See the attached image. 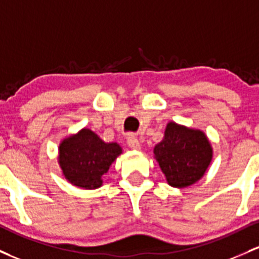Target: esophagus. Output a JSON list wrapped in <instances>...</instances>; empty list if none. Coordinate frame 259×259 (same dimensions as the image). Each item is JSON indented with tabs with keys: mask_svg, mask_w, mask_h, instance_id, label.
Here are the masks:
<instances>
[{
	"mask_svg": "<svg viewBox=\"0 0 259 259\" xmlns=\"http://www.w3.org/2000/svg\"><path fill=\"white\" fill-rule=\"evenodd\" d=\"M127 144H128L130 148H132L135 150L141 149V143H139L138 138L133 135H128V137H127Z\"/></svg>",
	"mask_w": 259,
	"mask_h": 259,
	"instance_id": "obj_1",
	"label": "esophagus"
}]
</instances>
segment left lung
Here are the masks:
<instances>
[{"mask_svg":"<svg viewBox=\"0 0 259 259\" xmlns=\"http://www.w3.org/2000/svg\"><path fill=\"white\" fill-rule=\"evenodd\" d=\"M167 184L185 188L203 177L213 158V149L204 132L168 122L164 138L154 148Z\"/></svg>","mask_w":259,"mask_h":259,"instance_id":"obj_1","label":"left lung"}]
</instances>
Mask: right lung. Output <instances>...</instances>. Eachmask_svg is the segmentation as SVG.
I'll return each mask as SVG.
<instances>
[{
	"instance_id": "right-lung-1",
	"label": "right lung",
	"mask_w": 259,
	"mask_h": 259,
	"mask_svg": "<svg viewBox=\"0 0 259 259\" xmlns=\"http://www.w3.org/2000/svg\"><path fill=\"white\" fill-rule=\"evenodd\" d=\"M122 153L120 144L105 143L92 130L83 128L61 142L59 164L68 182L85 190L103 185L104 174Z\"/></svg>"
}]
</instances>
